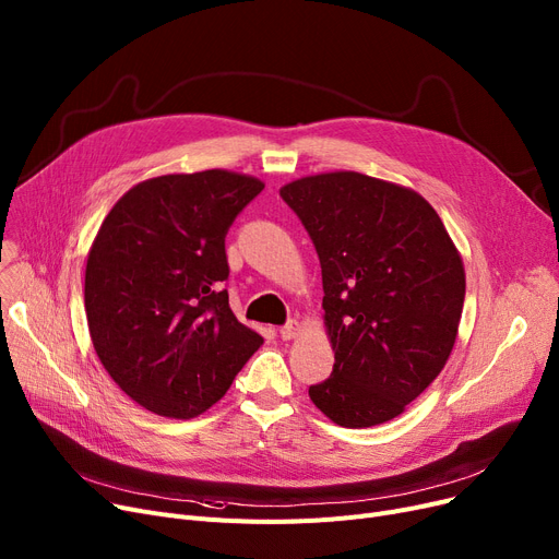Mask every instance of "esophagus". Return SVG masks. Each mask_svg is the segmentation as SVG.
I'll return each mask as SVG.
<instances>
[{"label":"esophagus","mask_w":559,"mask_h":559,"mask_svg":"<svg viewBox=\"0 0 559 559\" xmlns=\"http://www.w3.org/2000/svg\"><path fill=\"white\" fill-rule=\"evenodd\" d=\"M278 333H281V337H283V340H292V337H297V335L301 333V324H299L297 319H289L285 326H281V331H278Z\"/></svg>","instance_id":"obj_1"}]
</instances>
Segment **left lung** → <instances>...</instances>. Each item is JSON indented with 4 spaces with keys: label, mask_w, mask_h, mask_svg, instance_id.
I'll use <instances>...</instances> for the list:
<instances>
[{
    "label": "left lung",
    "mask_w": 559,
    "mask_h": 559,
    "mask_svg": "<svg viewBox=\"0 0 559 559\" xmlns=\"http://www.w3.org/2000/svg\"><path fill=\"white\" fill-rule=\"evenodd\" d=\"M321 264L335 365L310 385L340 426L399 417L444 369L464 304V267L417 192L358 171L306 176L281 190Z\"/></svg>",
    "instance_id": "1"
}]
</instances>
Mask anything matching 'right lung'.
<instances>
[{
	"instance_id": "right-lung-1",
	"label": "right lung",
	"mask_w": 559,
	"mask_h": 559,
	"mask_svg": "<svg viewBox=\"0 0 559 559\" xmlns=\"http://www.w3.org/2000/svg\"><path fill=\"white\" fill-rule=\"evenodd\" d=\"M224 169L167 174L131 188L85 264L97 356L135 403L190 419L217 403L262 344L228 306L226 233L262 192Z\"/></svg>"
}]
</instances>
